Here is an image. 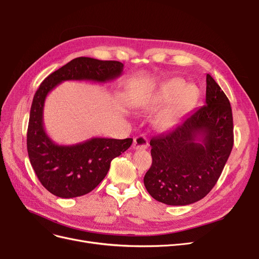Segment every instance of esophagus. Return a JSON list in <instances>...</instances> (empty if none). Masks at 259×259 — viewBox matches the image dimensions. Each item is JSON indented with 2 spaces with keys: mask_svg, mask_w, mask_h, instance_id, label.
I'll return each instance as SVG.
<instances>
[{
  "mask_svg": "<svg viewBox=\"0 0 259 259\" xmlns=\"http://www.w3.org/2000/svg\"><path fill=\"white\" fill-rule=\"evenodd\" d=\"M149 143L148 138L145 135H139L134 138V143H133V148L135 150H140V149H147Z\"/></svg>",
  "mask_w": 259,
  "mask_h": 259,
  "instance_id": "34e87169",
  "label": "esophagus"
}]
</instances>
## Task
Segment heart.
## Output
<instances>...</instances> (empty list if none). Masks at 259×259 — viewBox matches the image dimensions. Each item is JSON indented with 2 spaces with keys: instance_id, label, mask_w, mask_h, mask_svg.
Masks as SVG:
<instances>
[{
  "instance_id": "b5f03b06",
  "label": "heart",
  "mask_w": 259,
  "mask_h": 259,
  "mask_svg": "<svg viewBox=\"0 0 259 259\" xmlns=\"http://www.w3.org/2000/svg\"><path fill=\"white\" fill-rule=\"evenodd\" d=\"M192 97L191 86H184L182 80L171 79L140 97L137 101V108L143 111H151L173 98L154 117V126L160 131H165L176 123Z\"/></svg>"
}]
</instances>
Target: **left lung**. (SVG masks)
Returning a JSON list of instances; mask_svg holds the SVG:
<instances>
[{
	"mask_svg": "<svg viewBox=\"0 0 259 259\" xmlns=\"http://www.w3.org/2000/svg\"><path fill=\"white\" fill-rule=\"evenodd\" d=\"M147 191L167 205H189L213 189L233 147L232 110L225 93L206 75L205 105L165 134L150 140Z\"/></svg>",
	"mask_w": 259,
	"mask_h": 259,
	"instance_id": "8db88e82",
	"label": "left lung"
}]
</instances>
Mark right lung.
Here are the masks:
<instances>
[{
	"label": "right lung",
	"instance_id": "obj_1",
	"mask_svg": "<svg viewBox=\"0 0 259 259\" xmlns=\"http://www.w3.org/2000/svg\"><path fill=\"white\" fill-rule=\"evenodd\" d=\"M123 67L114 60L74 58L51 73L36 91L29 117L28 154L38 180L56 197H81L95 189L106 177L111 161L127 150L133 139L95 137L71 146L55 144L43 124L46 96L64 81H112L122 74Z\"/></svg>",
	"mask_w": 259,
	"mask_h": 259
}]
</instances>
